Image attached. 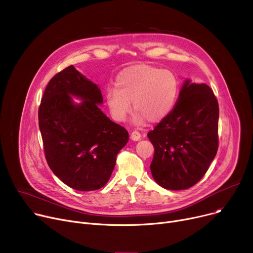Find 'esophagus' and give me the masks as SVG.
<instances>
[{"label":"esophagus","instance_id":"esophagus-1","mask_svg":"<svg viewBox=\"0 0 253 253\" xmlns=\"http://www.w3.org/2000/svg\"><path fill=\"white\" fill-rule=\"evenodd\" d=\"M130 139H131L132 141H140V140L142 139V136H141V133H140L139 131L133 130V131L130 133Z\"/></svg>","mask_w":253,"mask_h":253}]
</instances>
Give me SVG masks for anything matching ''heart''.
Instances as JSON below:
<instances>
[{"label":"heart","mask_w":253,"mask_h":253,"mask_svg":"<svg viewBox=\"0 0 253 253\" xmlns=\"http://www.w3.org/2000/svg\"><path fill=\"white\" fill-rule=\"evenodd\" d=\"M115 88L106 91V103L112 118L124 122L130 111V102L136 110L133 123L161 122L172 111L180 92L175 74L168 69L139 64L118 73Z\"/></svg>","instance_id":"heart-1"}]
</instances>
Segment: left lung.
<instances>
[{
  "label": "left lung",
  "mask_w": 253,
  "mask_h": 253,
  "mask_svg": "<svg viewBox=\"0 0 253 253\" xmlns=\"http://www.w3.org/2000/svg\"><path fill=\"white\" fill-rule=\"evenodd\" d=\"M218 114L211 88L186 80L172 111L147 135L154 146L150 169L159 186L185 190L201 180L217 152Z\"/></svg>",
  "instance_id": "left-lung-1"
}]
</instances>
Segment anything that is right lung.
<instances>
[{
  "instance_id": "right-lung-1",
  "label": "right lung",
  "mask_w": 253,
  "mask_h": 253,
  "mask_svg": "<svg viewBox=\"0 0 253 253\" xmlns=\"http://www.w3.org/2000/svg\"><path fill=\"white\" fill-rule=\"evenodd\" d=\"M72 96L82 101L74 102ZM102 103L99 86L70 65L51 79L39 108L48 165L65 185L79 191L105 186L117 153L128 141L127 130L99 108Z\"/></svg>"
}]
</instances>
